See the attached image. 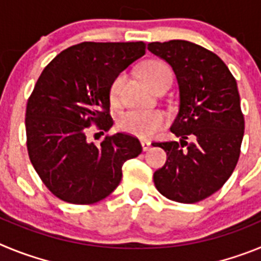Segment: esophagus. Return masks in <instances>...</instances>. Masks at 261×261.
Returning <instances> with one entry per match:
<instances>
[{"mask_svg":"<svg viewBox=\"0 0 261 261\" xmlns=\"http://www.w3.org/2000/svg\"><path fill=\"white\" fill-rule=\"evenodd\" d=\"M141 146H142V150L147 151L151 147V144L150 141H147V140H141Z\"/></svg>","mask_w":261,"mask_h":261,"instance_id":"1","label":"esophagus"}]
</instances>
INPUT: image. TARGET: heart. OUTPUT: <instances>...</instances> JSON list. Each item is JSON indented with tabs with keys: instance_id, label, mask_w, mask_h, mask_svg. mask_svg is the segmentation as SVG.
I'll list each match as a JSON object with an SVG mask.
<instances>
[{
	"instance_id": "b5f03b06",
	"label": "heart",
	"mask_w": 261,
	"mask_h": 261,
	"mask_svg": "<svg viewBox=\"0 0 261 261\" xmlns=\"http://www.w3.org/2000/svg\"><path fill=\"white\" fill-rule=\"evenodd\" d=\"M166 71H171L167 65L159 61H149L141 68L142 78L147 84ZM125 74L120 73L110 86V99L114 105H117L121 99ZM166 115L159 110H129L123 112L117 119V125L121 130L141 138L155 136L165 126Z\"/></svg>"
}]
</instances>
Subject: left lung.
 Listing matches in <instances>:
<instances>
[{
    "instance_id": "obj_1",
    "label": "left lung",
    "mask_w": 261,
    "mask_h": 261,
    "mask_svg": "<svg viewBox=\"0 0 261 261\" xmlns=\"http://www.w3.org/2000/svg\"><path fill=\"white\" fill-rule=\"evenodd\" d=\"M147 49L171 65L180 95L170 128L180 141L156 142L167 161L154 172V184L168 200L199 202L220 190L238 163L244 117L237 81L216 53L191 41H154Z\"/></svg>"
}]
</instances>
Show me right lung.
Returning <instances> with one entry per match:
<instances>
[{"mask_svg": "<svg viewBox=\"0 0 261 261\" xmlns=\"http://www.w3.org/2000/svg\"><path fill=\"white\" fill-rule=\"evenodd\" d=\"M145 48L144 41H84L41 71L27 102V151L41 181L62 201L89 205L106 199L119 186L124 162L141 154L130 135L106 136L100 145L87 141V135L93 124L110 130L111 84Z\"/></svg>", "mask_w": 261, "mask_h": 261, "instance_id": "right-lung-1", "label": "right lung"}]
</instances>
